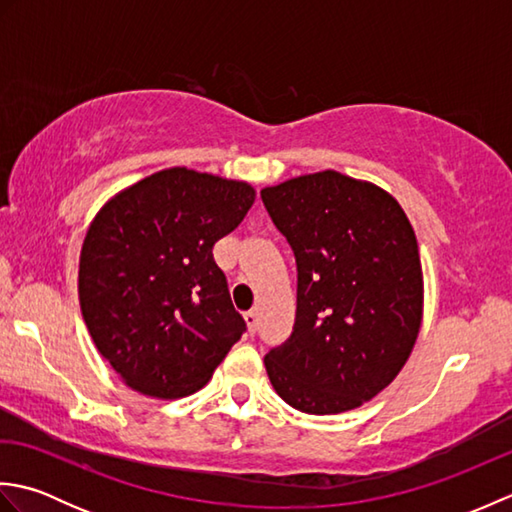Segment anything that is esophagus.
Returning a JSON list of instances; mask_svg holds the SVG:
<instances>
[{
	"instance_id": "1",
	"label": "esophagus",
	"mask_w": 512,
	"mask_h": 512,
	"mask_svg": "<svg viewBox=\"0 0 512 512\" xmlns=\"http://www.w3.org/2000/svg\"><path fill=\"white\" fill-rule=\"evenodd\" d=\"M244 319H246V325H248V332L255 334V332H257V325H259L257 310H248V312L244 314Z\"/></svg>"
}]
</instances>
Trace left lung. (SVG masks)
Segmentation results:
<instances>
[{
	"label": "left lung",
	"mask_w": 512,
	"mask_h": 512,
	"mask_svg": "<svg viewBox=\"0 0 512 512\" xmlns=\"http://www.w3.org/2000/svg\"><path fill=\"white\" fill-rule=\"evenodd\" d=\"M297 259V319L264 358L290 407H361L398 376L422 323V266L402 206L372 182L319 171L262 189Z\"/></svg>",
	"instance_id": "left-lung-1"
}]
</instances>
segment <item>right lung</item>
<instances>
[{
  "instance_id": "obj_1",
  "label": "right lung",
  "mask_w": 512,
  "mask_h": 512,
  "mask_svg": "<svg viewBox=\"0 0 512 512\" xmlns=\"http://www.w3.org/2000/svg\"><path fill=\"white\" fill-rule=\"evenodd\" d=\"M255 202L248 182L171 167L116 193L83 239L79 301L123 383L162 400L202 389L246 323L213 246Z\"/></svg>"
}]
</instances>
